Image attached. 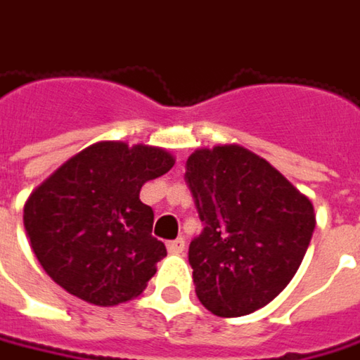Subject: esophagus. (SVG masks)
Segmentation results:
<instances>
[{"label": "esophagus", "instance_id": "1", "mask_svg": "<svg viewBox=\"0 0 360 360\" xmlns=\"http://www.w3.org/2000/svg\"><path fill=\"white\" fill-rule=\"evenodd\" d=\"M167 250H169V254H175V256H179L185 252V240L183 238H177V240H173V242L167 243Z\"/></svg>", "mask_w": 360, "mask_h": 360}]
</instances>
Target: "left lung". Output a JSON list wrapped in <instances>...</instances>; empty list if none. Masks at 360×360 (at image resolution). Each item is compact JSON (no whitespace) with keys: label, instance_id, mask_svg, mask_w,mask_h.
Wrapping results in <instances>:
<instances>
[{"label":"left lung","instance_id":"1","mask_svg":"<svg viewBox=\"0 0 360 360\" xmlns=\"http://www.w3.org/2000/svg\"><path fill=\"white\" fill-rule=\"evenodd\" d=\"M185 179L205 224L189 243L199 302L224 319L270 304L302 264L316 226L312 201L240 145L191 153Z\"/></svg>","mask_w":360,"mask_h":360}]
</instances>
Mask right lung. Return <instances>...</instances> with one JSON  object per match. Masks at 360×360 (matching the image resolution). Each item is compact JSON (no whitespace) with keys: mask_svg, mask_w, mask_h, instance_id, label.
<instances>
[{"mask_svg":"<svg viewBox=\"0 0 360 360\" xmlns=\"http://www.w3.org/2000/svg\"><path fill=\"white\" fill-rule=\"evenodd\" d=\"M175 165L167 149L101 141L76 153L24 205L30 245L46 274L94 306L136 298L167 256L139 193Z\"/></svg>","mask_w":360,"mask_h":360,"instance_id":"1","label":"right lung"}]
</instances>
